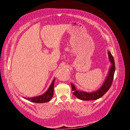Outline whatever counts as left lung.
Here are the masks:
<instances>
[{"label": "left lung", "instance_id": "left-lung-1", "mask_svg": "<svg viewBox=\"0 0 130 130\" xmlns=\"http://www.w3.org/2000/svg\"><path fill=\"white\" fill-rule=\"evenodd\" d=\"M108 54L109 61L112 63V65L111 68H110L107 78H106L104 84L99 89H98L96 91L91 93H87L83 91H78V90H77L76 89V88L74 85L71 84L72 90L73 91V94L76 97H77L78 99L86 101L96 100L103 96L108 91L110 87H111L113 80L114 74H115L116 67L115 60H114L113 57L111 53L108 52Z\"/></svg>", "mask_w": 130, "mask_h": 130}]
</instances>
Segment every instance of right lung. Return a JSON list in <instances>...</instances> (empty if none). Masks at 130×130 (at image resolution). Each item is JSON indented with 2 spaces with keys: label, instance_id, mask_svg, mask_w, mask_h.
Returning <instances> with one entry per match:
<instances>
[{
  "label": "right lung",
  "instance_id": "right-lung-1",
  "mask_svg": "<svg viewBox=\"0 0 130 130\" xmlns=\"http://www.w3.org/2000/svg\"><path fill=\"white\" fill-rule=\"evenodd\" d=\"M54 82H55V78L54 79L52 84H51L48 90H47L44 94H42V95L36 96V97L30 98H24L27 100L33 102V103H47V102H48L50 100V99H52L54 95Z\"/></svg>",
  "mask_w": 130,
  "mask_h": 130
}]
</instances>
